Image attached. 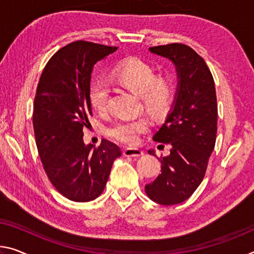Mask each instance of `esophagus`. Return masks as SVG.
<instances>
[{"mask_svg":"<svg viewBox=\"0 0 254 254\" xmlns=\"http://www.w3.org/2000/svg\"><path fill=\"white\" fill-rule=\"evenodd\" d=\"M123 155L126 157H140L143 155V151L139 148H127L123 150Z\"/></svg>","mask_w":254,"mask_h":254,"instance_id":"34e87169","label":"esophagus"}]
</instances>
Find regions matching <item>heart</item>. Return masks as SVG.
I'll return each mask as SVG.
<instances>
[{
  "instance_id": "b5f03b06",
  "label": "heart",
  "mask_w": 254,
  "mask_h": 254,
  "mask_svg": "<svg viewBox=\"0 0 254 254\" xmlns=\"http://www.w3.org/2000/svg\"><path fill=\"white\" fill-rule=\"evenodd\" d=\"M113 79L127 90L139 96L142 105L152 115H160L167 111L173 100V83L167 76H156L155 69L140 59H128L116 67ZM91 106L97 112H105L108 100L106 83L98 81L90 88ZM148 128V122L142 118L123 120L113 123L107 128V134L116 141L134 144L139 136Z\"/></svg>"
}]
</instances>
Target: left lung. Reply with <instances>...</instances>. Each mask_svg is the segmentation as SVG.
Instances as JSON below:
<instances>
[{
    "label": "left lung",
    "instance_id": "obj_1",
    "mask_svg": "<svg viewBox=\"0 0 254 254\" xmlns=\"http://www.w3.org/2000/svg\"><path fill=\"white\" fill-rule=\"evenodd\" d=\"M149 51L174 64L178 87L172 107L154 141L171 146L160 158L162 173L144 187L147 195L163 206L190 198L202 182L217 133L215 82L204 60L183 44L150 47ZM155 156V150H148Z\"/></svg>",
    "mask_w": 254,
    "mask_h": 254
}]
</instances>
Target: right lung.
I'll return each mask as SVG.
<instances>
[{
  "instance_id": "add662e5",
  "label": "right lung",
  "mask_w": 254,
  "mask_h": 254,
  "mask_svg": "<svg viewBox=\"0 0 254 254\" xmlns=\"http://www.w3.org/2000/svg\"><path fill=\"white\" fill-rule=\"evenodd\" d=\"M118 47L78 40L52 56L40 75L33 124L38 154L51 183L62 195L88 202L102 194L120 148L103 139L84 144L92 115L89 98L94 65Z\"/></svg>"
}]
</instances>
